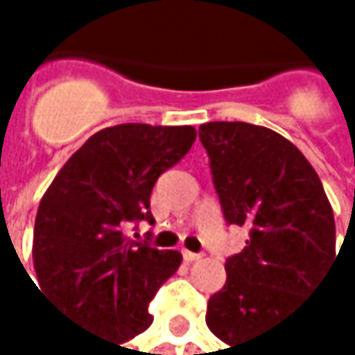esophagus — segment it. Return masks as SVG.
Segmentation results:
<instances>
[{"instance_id": "obj_1", "label": "esophagus", "mask_w": 355, "mask_h": 355, "mask_svg": "<svg viewBox=\"0 0 355 355\" xmlns=\"http://www.w3.org/2000/svg\"><path fill=\"white\" fill-rule=\"evenodd\" d=\"M200 253H193V251H187V249H183V260L185 262H198L200 260Z\"/></svg>"}]
</instances>
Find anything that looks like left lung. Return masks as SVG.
Segmentation results:
<instances>
[{
    "instance_id": "1",
    "label": "left lung",
    "mask_w": 355,
    "mask_h": 355,
    "mask_svg": "<svg viewBox=\"0 0 355 355\" xmlns=\"http://www.w3.org/2000/svg\"><path fill=\"white\" fill-rule=\"evenodd\" d=\"M198 134L227 225L247 230L207 306L211 332L236 347L315 292L340 253L334 215L318 172L281 134L243 121H213Z\"/></svg>"
}]
</instances>
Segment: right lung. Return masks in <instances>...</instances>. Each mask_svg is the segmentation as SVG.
Segmentation results:
<instances>
[{"label": "right lung", "mask_w": 355, "mask_h": 355, "mask_svg": "<svg viewBox=\"0 0 355 355\" xmlns=\"http://www.w3.org/2000/svg\"><path fill=\"white\" fill-rule=\"evenodd\" d=\"M196 140L191 125L123 123L93 134L40 200L33 268L40 290L65 315L121 343L153 324L148 302L181 266L179 251L130 241V225L155 223V181Z\"/></svg>", "instance_id": "right-lung-1"}]
</instances>
